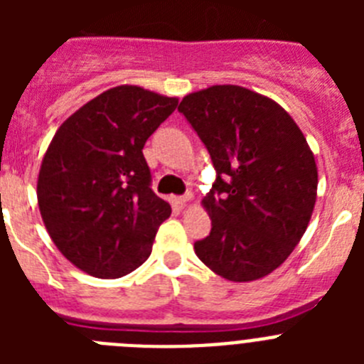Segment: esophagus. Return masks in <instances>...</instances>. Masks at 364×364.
I'll return each instance as SVG.
<instances>
[{
	"label": "esophagus",
	"instance_id": "34e87169",
	"mask_svg": "<svg viewBox=\"0 0 364 364\" xmlns=\"http://www.w3.org/2000/svg\"><path fill=\"white\" fill-rule=\"evenodd\" d=\"M191 198H193V195H191V193H188V195H184V197H176L175 202H176V204H178V205H182V208H184V205L188 204V202L191 200Z\"/></svg>",
	"mask_w": 364,
	"mask_h": 364
}]
</instances>
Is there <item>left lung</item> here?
<instances>
[{"label":"left lung","mask_w":364,"mask_h":364,"mask_svg":"<svg viewBox=\"0 0 364 364\" xmlns=\"http://www.w3.org/2000/svg\"><path fill=\"white\" fill-rule=\"evenodd\" d=\"M178 111L217 169L202 198L211 233L195 253L228 281L266 277L290 257L314 213L317 166L306 138L275 100L240 85L191 92Z\"/></svg>","instance_id":"left-lung-1"}]
</instances>
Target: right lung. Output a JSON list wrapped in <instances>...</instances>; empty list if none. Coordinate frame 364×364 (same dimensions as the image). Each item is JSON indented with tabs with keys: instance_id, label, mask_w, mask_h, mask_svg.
<instances>
[{
	"instance_id": "right-lung-1",
	"label": "right lung",
	"mask_w": 364,
	"mask_h": 364,
	"mask_svg": "<svg viewBox=\"0 0 364 364\" xmlns=\"http://www.w3.org/2000/svg\"><path fill=\"white\" fill-rule=\"evenodd\" d=\"M176 105L144 87H112L73 112L45 151L36 189L43 224L60 253L92 277L142 266L171 215L149 188L142 149Z\"/></svg>"
}]
</instances>
